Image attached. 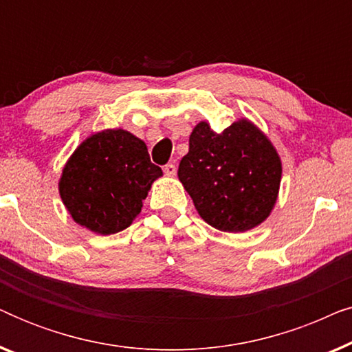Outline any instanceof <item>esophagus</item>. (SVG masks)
Listing matches in <instances>:
<instances>
[{"label": "esophagus", "instance_id": "obj_1", "mask_svg": "<svg viewBox=\"0 0 352 352\" xmlns=\"http://www.w3.org/2000/svg\"><path fill=\"white\" fill-rule=\"evenodd\" d=\"M163 171H165L166 176H175L176 175V165H173V163H168V165H165V168H163Z\"/></svg>", "mask_w": 352, "mask_h": 352}]
</instances>
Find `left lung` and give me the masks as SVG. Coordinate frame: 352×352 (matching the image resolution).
<instances>
[{"instance_id": "1", "label": "left lung", "mask_w": 352, "mask_h": 352, "mask_svg": "<svg viewBox=\"0 0 352 352\" xmlns=\"http://www.w3.org/2000/svg\"><path fill=\"white\" fill-rule=\"evenodd\" d=\"M201 219L223 232H245L267 219L282 179L280 157L247 118L223 133L200 122L177 170Z\"/></svg>"}]
</instances>
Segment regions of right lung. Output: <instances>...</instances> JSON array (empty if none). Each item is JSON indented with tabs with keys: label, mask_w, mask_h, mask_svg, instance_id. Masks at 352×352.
<instances>
[{
	"label": "right lung",
	"mask_w": 352,
	"mask_h": 352,
	"mask_svg": "<svg viewBox=\"0 0 352 352\" xmlns=\"http://www.w3.org/2000/svg\"><path fill=\"white\" fill-rule=\"evenodd\" d=\"M160 176L146 142L126 129H104L86 138L67 160L59 194L76 224L110 235L131 226Z\"/></svg>",
	"instance_id": "1"
}]
</instances>
